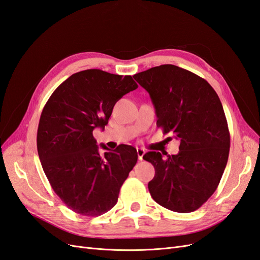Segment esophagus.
Returning a JSON list of instances; mask_svg holds the SVG:
<instances>
[{
	"instance_id": "34e87169",
	"label": "esophagus",
	"mask_w": 260,
	"mask_h": 260,
	"mask_svg": "<svg viewBox=\"0 0 260 260\" xmlns=\"http://www.w3.org/2000/svg\"><path fill=\"white\" fill-rule=\"evenodd\" d=\"M137 153H138L139 159L142 160V159H143V156H144V154H145L144 148H137Z\"/></svg>"
}]
</instances>
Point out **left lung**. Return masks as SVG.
Here are the masks:
<instances>
[{
	"instance_id": "1",
	"label": "left lung",
	"mask_w": 260,
	"mask_h": 260,
	"mask_svg": "<svg viewBox=\"0 0 260 260\" xmlns=\"http://www.w3.org/2000/svg\"><path fill=\"white\" fill-rule=\"evenodd\" d=\"M133 78L151 96L157 127L180 140L179 153L147 152L155 168L148 182L153 200L177 212L199 209L214 194L230 151L221 102L203 78L175 65H160Z\"/></svg>"
}]
</instances>
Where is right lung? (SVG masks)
<instances>
[{"label": "right lung", "instance_id": "obj_1", "mask_svg": "<svg viewBox=\"0 0 260 260\" xmlns=\"http://www.w3.org/2000/svg\"><path fill=\"white\" fill-rule=\"evenodd\" d=\"M138 84L131 76L101 69L76 73L53 92L39 121L37 147L44 174L66 206L82 216L111 210L138 160L137 149L120 144L100 153L94 129L103 130L113 108Z\"/></svg>", "mask_w": 260, "mask_h": 260}]
</instances>
